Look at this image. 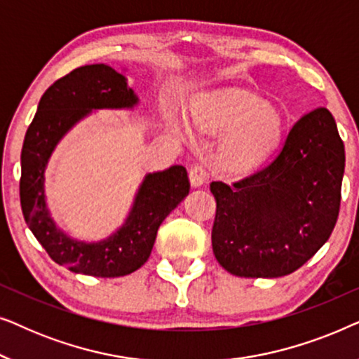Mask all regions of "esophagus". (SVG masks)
I'll return each mask as SVG.
<instances>
[{
	"instance_id": "obj_1",
	"label": "esophagus",
	"mask_w": 359,
	"mask_h": 359,
	"mask_svg": "<svg viewBox=\"0 0 359 359\" xmlns=\"http://www.w3.org/2000/svg\"><path fill=\"white\" fill-rule=\"evenodd\" d=\"M208 180V171H205V166L203 163H194L189 170V181L194 188H199L203 186Z\"/></svg>"
}]
</instances>
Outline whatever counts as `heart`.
Masks as SVG:
<instances>
[{
    "label": "heart",
    "mask_w": 359,
    "mask_h": 359,
    "mask_svg": "<svg viewBox=\"0 0 359 359\" xmlns=\"http://www.w3.org/2000/svg\"><path fill=\"white\" fill-rule=\"evenodd\" d=\"M194 124L209 134L230 135L220 147L219 165L243 175L262 163L278 145L281 117L248 95L215 96L194 109Z\"/></svg>",
    "instance_id": "1"
}]
</instances>
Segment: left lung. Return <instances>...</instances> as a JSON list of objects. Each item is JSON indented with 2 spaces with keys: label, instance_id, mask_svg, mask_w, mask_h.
Here are the masks:
<instances>
[{
  "label": "left lung",
  "instance_id": "1",
  "mask_svg": "<svg viewBox=\"0 0 359 359\" xmlns=\"http://www.w3.org/2000/svg\"><path fill=\"white\" fill-rule=\"evenodd\" d=\"M345 145L327 107L304 114L279 154L232 184L212 181V250L240 278H279L330 238L341 201Z\"/></svg>",
  "mask_w": 359,
  "mask_h": 359
}]
</instances>
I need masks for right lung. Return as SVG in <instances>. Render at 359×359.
Wrapping results in <instances>:
<instances>
[{
    "label": "right lung",
    "instance_id": "add662e5",
    "mask_svg": "<svg viewBox=\"0 0 359 359\" xmlns=\"http://www.w3.org/2000/svg\"><path fill=\"white\" fill-rule=\"evenodd\" d=\"M139 97L114 68L85 65L57 80L43 93L24 137L19 196L26 224L53 262L73 273L117 278L134 273L149 259L156 232L189 193L184 166L145 176L122 227L97 243L78 242L57 229L46 205L43 171L58 140L93 109L134 107Z\"/></svg>",
    "mask_w": 359,
    "mask_h": 359
}]
</instances>
